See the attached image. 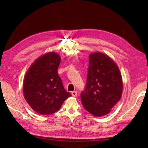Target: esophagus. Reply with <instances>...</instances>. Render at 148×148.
Returning a JSON list of instances; mask_svg holds the SVG:
<instances>
[{
  "mask_svg": "<svg viewBox=\"0 0 148 148\" xmlns=\"http://www.w3.org/2000/svg\"><path fill=\"white\" fill-rule=\"evenodd\" d=\"M77 92H76V91H73V92H71V94L72 95L73 97H76L77 96Z\"/></svg>",
  "mask_w": 148,
  "mask_h": 148,
  "instance_id": "1",
  "label": "esophagus"
}]
</instances>
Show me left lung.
<instances>
[{"instance_id":"1","label":"left lung","mask_w":148,"mask_h":148,"mask_svg":"<svg viewBox=\"0 0 148 148\" xmlns=\"http://www.w3.org/2000/svg\"><path fill=\"white\" fill-rule=\"evenodd\" d=\"M122 92V77L117 64L104 53L90 54L86 87L81 93L84 108L96 117L105 116L120 100Z\"/></svg>"}]
</instances>
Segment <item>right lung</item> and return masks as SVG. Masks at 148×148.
I'll return each mask as SVG.
<instances>
[{"instance_id": "add662e5", "label": "right lung", "mask_w": 148, "mask_h": 148, "mask_svg": "<svg viewBox=\"0 0 148 148\" xmlns=\"http://www.w3.org/2000/svg\"><path fill=\"white\" fill-rule=\"evenodd\" d=\"M60 60L56 53H47L37 58L25 75V99L34 111L41 115L58 111L65 100L71 96L64 89L58 76Z\"/></svg>"}]
</instances>
